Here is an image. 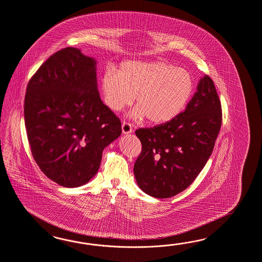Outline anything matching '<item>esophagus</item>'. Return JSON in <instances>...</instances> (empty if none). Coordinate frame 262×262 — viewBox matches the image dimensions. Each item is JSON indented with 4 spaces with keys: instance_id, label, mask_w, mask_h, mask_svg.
Instances as JSON below:
<instances>
[{
    "instance_id": "esophagus-1",
    "label": "esophagus",
    "mask_w": 262,
    "mask_h": 262,
    "mask_svg": "<svg viewBox=\"0 0 262 262\" xmlns=\"http://www.w3.org/2000/svg\"><path fill=\"white\" fill-rule=\"evenodd\" d=\"M132 133H133V128H132V126H130L128 123L123 122V124H122V134H132Z\"/></svg>"
}]
</instances>
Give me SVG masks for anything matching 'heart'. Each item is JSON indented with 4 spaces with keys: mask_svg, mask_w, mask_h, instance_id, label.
<instances>
[{
    "mask_svg": "<svg viewBox=\"0 0 262 262\" xmlns=\"http://www.w3.org/2000/svg\"><path fill=\"white\" fill-rule=\"evenodd\" d=\"M103 99L113 112H120L134 101L136 121L147 118L158 125L172 120L184 110L193 92L191 76L165 60H128L119 71L108 68L101 79Z\"/></svg>",
    "mask_w": 262,
    "mask_h": 262,
    "instance_id": "obj_1",
    "label": "heart"
}]
</instances>
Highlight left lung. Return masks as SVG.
<instances>
[{"instance_id": "left-lung-1", "label": "left lung", "mask_w": 262, "mask_h": 262, "mask_svg": "<svg viewBox=\"0 0 262 262\" xmlns=\"http://www.w3.org/2000/svg\"><path fill=\"white\" fill-rule=\"evenodd\" d=\"M222 119L215 85L204 76L184 112L165 124L135 130L142 150L134 172L141 189L159 199L186 189L209 159Z\"/></svg>"}]
</instances>
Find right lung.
Segmentation results:
<instances>
[{"instance_id": "obj_1", "label": "right lung", "mask_w": 262, "mask_h": 262, "mask_svg": "<svg viewBox=\"0 0 262 262\" xmlns=\"http://www.w3.org/2000/svg\"><path fill=\"white\" fill-rule=\"evenodd\" d=\"M96 64L66 47L41 64L26 87L25 123L33 158L65 187L88 183L103 149L122 133L121 121L99 96Z\"/></svg>"}]
</instances>
